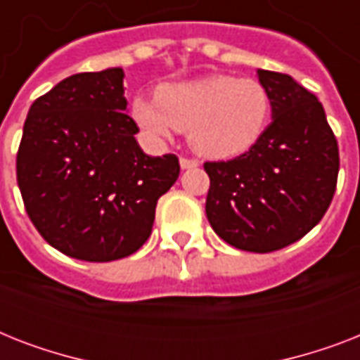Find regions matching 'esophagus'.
<instances>
[{"label":"esophagus","mask_w":360,"mask_h":360,"mask_svg":"<svg viewBox=\"0 0 360 360\" xmlns=\"http://www.w3.org/2000/svg\"><path fill=\"white\" fill-rule=\"evenodd\" d=\"M179 164H181V168L183 169H188V168H196L198 164V160L196 158H188V157H181L179 158Z\"/></svg>","instance_id":"esophagus-1"}]
</instances>
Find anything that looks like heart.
<instances>
[{
  "instance_id": "b5f03b06",
  "label": "heart",
  "mask_w": 360,
  "mask_h": 360,
  "mask_svg": "<svg viewBox=\"0 0 360 360\" xmlns=\"http://www.w3.org/2000/svg\"><path fill=\"white\" fill-rule=\"evenodd\" d=\"M132 117L155 138H166L174 129L188 130V141L200 155L236 157L267 129L271 95L256 78L211 75L166 84L155 98L138 95Z\"/></svg>"
}]
</instances>
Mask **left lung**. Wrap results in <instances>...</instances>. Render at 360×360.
Masks as SVG:
<instances>
[{"label":"left lung","mask_w":360,"mask_h":360,"mask_svg":"<svg viewBox=\"0 0 360 360\" xmlns=\"http://www.w3.org/2000/svg\"><path fill=\"white\" fill-rule=\"evenodd\" d=\"M273 121L239 157L205 162V213L214 233L246 252H274L304 237L327 213L340 157L318 97L291 76L257 70Z\"/></svg>","instance_id":"obj_1"}]
</instances>
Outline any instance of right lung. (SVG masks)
I'll return each instance as SVG.
<instances>
[{
	"instance_id": "right-lung-1",
	"label": "right lung",
	"mask_w": 360,
	"mask_h": 360,
	"mask_svg": "<svg viewBox=\"0 0 360 360\" xmlns=\"http://www.w3.org/2000/svg\"><path fill=\"white\" fill-rule=\"evenodd\" d=\"M123 69L72 75L31 104L16 179L48 245L84 262L134 254L158 198L179 177V158L149 157L127 114Z\"/></svg>"
}]
</instances>
